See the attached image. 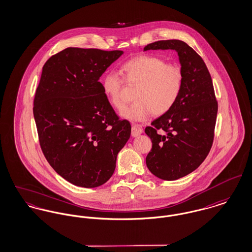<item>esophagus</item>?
Wrapping results in <instances>:
<instances>
[{"label":"esophagus","instance_id":"1","mask_svg":"<svg viewBox=\"0 0 252 252\" xmlns=\"http://www.w3.org/2000/svg\"><path fill=\"white\" fill-rule=\"evenodd\" d=\"M142 133H143V130L141 129L140 126L135 125V124L132 126V136H133V137H138V136L141 135Z\"/></svg>","mask_w":252,"mask_h":252}]
</instances>
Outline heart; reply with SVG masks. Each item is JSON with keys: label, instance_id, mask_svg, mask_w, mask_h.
<instances>
[{"label": "heart", "instance_id": "b5f03b06", "mask_svg": "<svg viewBox=\"0 0 252 252\" xmlns=\"http://www.w3.org/2000/svg\"><path fill=\"white\" fill-rule=\"evenodd\" d=\"M120 72L125 82L137 87L132 106L120 115L127 120L143 122L152 114L157 116L169 112L176 104L184 84L182 69L176 64L165 63L156 56L142 55L124 63ZM123 81L115 72L107 73L102 80V88L110 103L117 110L125 106L122 98Z\"/></svg>", "mask_w": 252, "mask_h": 252}]
</instances>
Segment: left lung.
I'll use <instances>...</instances> for the list:
<instances>
[{
    "label": "left lung",
    "mask_w": 252,
    "mask_h": 252,
    "mask_svg": "<svg viewBox=\"0 0 252 252\" xmlns=\"http://www.w3.org/2000/svg\"><path fill=\"white\" fill-rule=\"evenodd\" d=\"M143 50L176 51L183 71V89L176 104L145 128L152 141L146 156L148 169L160 179L173 181L195 170L206 159L214 140L218 102L205 63L186 42L160 40ZM160 128L166 134H158Z\"/></svg>",
    "instance_id": "obj_1"
}]
</instances>
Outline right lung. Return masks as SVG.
<instances>
[{"instance_id": "right-lung-1", "label": "right lung", "mask_w": 252, "mask_h": 252, "mask_svg": "<svg viewBox=\"0 0 252 252\" xmlns=\"http://www.w3.org/2000/svg\"><path fill=\"white\" fill-rule=\"evenodd\" d=\"M123 54L69 47L44 64L33 116L46 160L69 183L96 188L114 174L118 152L131 136L99 82Z\"/></svg>"}]
</instances>
